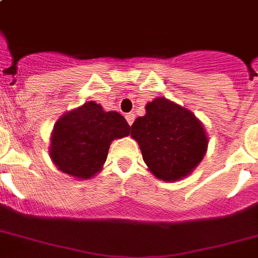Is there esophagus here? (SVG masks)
Wrapping results in <instances>:
<instances>
[{"label": "esophagus", "mask_w": 258, "mask_h": 258, "mask_svg": "<svg viewBox=\"0 0 258 258\" xmlns=\"http://www.w3.org/2000/svg\"><path fill=\"white\" fill-rule=\"evenodd\" d=\"M125 119H127L128 124H130V125H131V124L134 123V119H135L134 113H127V114H125Z\"/></svg>", "instance_id": "1"}]
</instances>
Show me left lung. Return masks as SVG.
Returning a JSON list of instances; mask_svg holds the SVG:
<instances>
[{"instance_id": "1", "label": "left lung", "mask_w": 258, "mask_h": 258, "mask_svg": "<svg viewBox=\"0 0 258 258\" xmlns=\"http://www.w3.org/2000/svg\"><path fill=\"white\" fill-rule=\"evenodd\" d=\"M131 125L145 164L164 182H176L196 169L208 150L207 130L191 110L165 97L145 106Z\"/></svg>"}]
</instances>
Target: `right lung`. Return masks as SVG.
<instances>
[{
  "instance_id": "obj_1",
  "label": "right lung",
  "mask_w": 258,
  "mask_h": 258,
  "mask_svg": "<svg viewBox=\"0 0 258 258\" xmlns=\"http://www.w3.org/2000/svg\"><path fill=\"white\" fill-rule=\"evenodd\" d=\"M128 135L130 125L121 114L87 101L57 120L49 156L61 172L86 180L102 169L114 139Z\"/></svg>"
}]
</instances>
